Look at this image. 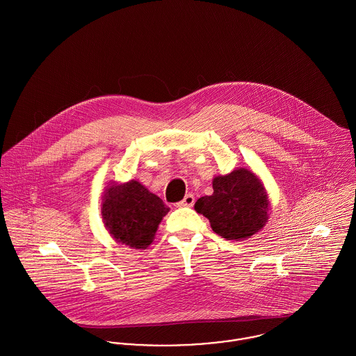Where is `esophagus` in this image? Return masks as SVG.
Segmentation results:
<instances>
[{
	"mask_svg": "<svg viewBox=\"0 0 356 356\" xmlns=\"http://www.w3.org/2000/svg\"><path fill=\"white\" fill-rule=\"evenodd\" d=\"M195 203V196L192 193H188L184 196V199L181 202L177 203V207H192Z\"/></svg>",
	"mask_w": 356,
	"mask_h": 356,
	"instance_id": "34e87169",
	"label": "esophagus"
}]
</instances>
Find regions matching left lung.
<instances>
[{
	"instance_id": "1",
	"label": "left lung",
	"mask_w": 356,
	"mask_h": 356,
	"mask_svg": "<svg viewBox=\"0 0 356 356\" xmlns=\"http://www.w3.org/2000/svg\"><path fill=\"white\" fill-rule=\"evenodd\" d=\"M213 195L202 196L195 210L210 220L211 229L226 240L241 241L266 226L270 200L261 180L238 168L213 180Z\"/></svg>"
}]
</instances>
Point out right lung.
Wrapping results in <instances>:
<instances>
[{"label": "right lung", "instance_id": "obj_1", "mask_svg": "<svg viewBox=\"0 0 356 356\" xmlns=\"http://www.w3.org/2000/svg\"><path fill=\"white\" fill-rule=\"evenodd\" d=\"M169 207L137 180L111 184L103 195L102 217L112 238L134 249L153 243Z\"/></svg>", "mask_w": 356, "mask_h": 356}]
</instances>
